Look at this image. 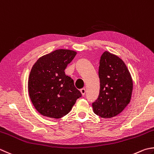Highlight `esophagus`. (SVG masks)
I'll return each mask as SVG.
<instances>
[{"label":"esophagus","mask_w":154,"mask_h":154,"mask_svg":"<svg viewBox=\"0 0 154 154\" xmlns=\"http://www.w3.org/2000/svg\"><path fill=\"white\" fill-rule=\"evenodd\" d=\"M80 91H81V94H82V95H84L85 94L86 91H85V88L81 89L80 90Z\"/></svg>","instance_id":"esophagus-1"}]
</instances>
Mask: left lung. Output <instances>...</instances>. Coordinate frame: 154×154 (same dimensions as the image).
<instances>
[{
    "instance_id": "obj_1",
    "label": "left lung",
    "mask_w": 154,
    "mask_h": 154,
    "mask_svg": "<svg viewBox=\"0 0 154 154\" xmlns=\"http://www.w3.org/2000/svg\"><path fill=\"white\" fill-rule=\"evenodd\" d=\"M100 89L92 103L94 113L103 118H111L122 113L131 100L133 81L122 60L105 51L99 67Z\"/></svg>"
}]
</instances>
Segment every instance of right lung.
<instances>
[{"instance_id": "right-lung-1", "label": "right lung", "mask_w": 154, "mask_h": 154, "mask_svg": "<svg viewBox=\"0 0 154 154\" xmlns=\"http://www.w3.org/2000/svg\"><path fill=\"white\" fill-rule=\"evenodd\" d=\"M77 52L58 49L39 58L30 72V99L39 113L59 119L70 111L81 93L65 69Z\"/></svg>"}]
</instances>
